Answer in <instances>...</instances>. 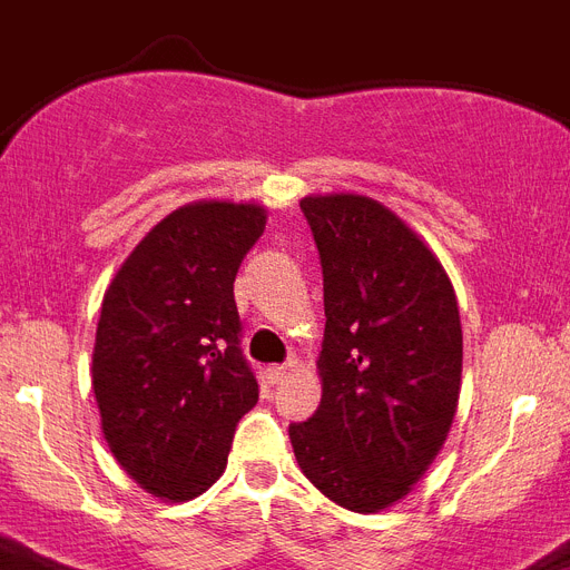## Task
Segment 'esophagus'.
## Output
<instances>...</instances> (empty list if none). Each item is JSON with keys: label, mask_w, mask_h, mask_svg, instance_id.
Segmentation results:
<instances>
[{"label": "esophagus", "mask_w": 570, "mask_h": 570, "mask_svg": "<svg viewBox=\"0 0 570 570\" xmlns=\"http://www.w3.org/2000/svg\"><path fill=\"white\" fill-rule=\"evenodd\" d=\"M294 366H296V361H291V364H285V366H267L265 370L267 384H282V381L288 379V373L294 370Z\"/></svg>", "instance_id": "obj_1"}]
</instances>
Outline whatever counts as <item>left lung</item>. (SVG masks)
Instances as JSON below:
<instances>
[{
    "label": "left lung",
    "instance_id": "1",
    "mask_svg": "<svg viewBox=\"0 0 570 570\" xmlns=\"http://www.w3.org/2000/svg\"><path fill=\"white\" fill-rule=\"evenodd\" d=\"M323 267V399L288 428L296 463L326 498L379 512L407 495L458 413L463 332L436 256L364 195L299 200Z\"/></svg>",
    "mask_w": 570,
    "mask_h": 570
}]
</instances>
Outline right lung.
I'll return each instance as SVG.
<instances>
[{"mask_svg":"<svg viewBox=\"0 0 570 570\" xmlns=\"http://www.w3.org/2000/svg\"><path fill=\"white\" fill-rule=\"evenodd\" d=\"M265 220L256 204L180 206L107 288L92 390L112 458L150 495L206 492L227 469L235 425L258 402L233 282Z\"/></svg>","mask_w":570,"mask_h":570,"instance_id":"1","label":"right lung"}]
</instances>
